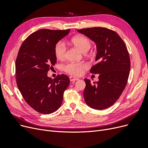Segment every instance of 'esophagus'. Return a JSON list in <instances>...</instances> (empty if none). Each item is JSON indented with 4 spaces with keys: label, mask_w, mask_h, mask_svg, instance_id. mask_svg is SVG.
Here are the masks:
<instances>
[{
    "label": "esophagus",
    "mask_w": 148,
    "mask_h": 148,
    "mask_svg": "<svg viewBox=\"0 0 148 148\" xmlns=\"http://www.w3.org/2000/svg\"><path fill=\"white\" fill-rule=\"evenodd\" d=\"M70 82H76V81H77V80H78V78H75V77H70Z\"/></svg>",
    "instance_id": "esophagus-1"
}]
</instances>
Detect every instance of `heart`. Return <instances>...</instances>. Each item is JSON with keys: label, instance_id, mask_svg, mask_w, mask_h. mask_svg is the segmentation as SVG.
<instances>
[{"label": "heart", "instance_id": "b5f03b06", "mask_svg": "<svg viewBox=\"0 0 148 148\" xmlns=\"http://www.w3.org/2000/svg\"><path fill=\"white\" fill-rule=\"evenodd\" d=\"M71 42L78 48L83 53H86L91 49L92 44L90 40L84 36H77L71 39ZM66 45L64 41L58 42L54 48V52L57 59L63 60L66 55ZM87 67V65L84 62L80 63H67L63 65L62 69L66 73L73 76H79L81 75L83 70Z\"/></svg>", "mask_w": 148, "mask_h": 148}]
</instances>
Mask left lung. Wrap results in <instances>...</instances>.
Wrapping results in <instances>:
<instances>
[{"label":"left lung","instance_id":"left-lung-1","mask_svg":"<svg viewBox=\"0 0 148 148\" xmlns=\"http://www.w3.org/2000/svg\"><path fill=\"white\" fill-rule=\"evenodd\" d=\"M96 44V64L90 70L99 74V81L93 84L84 79L83 95L86 104L94 109L103 110L112 106L126 86L130 71L127 48L115 31L101 27L78 29Z\"/></svg>","mask_w":148,"mask_h":148}]
</instances>
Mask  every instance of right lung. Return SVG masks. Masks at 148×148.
I'll list each match as a JSON object with an SVG mask.
<instances>
[{"label":"right lung","instance_id":"obj_1","mask_svg":"<svg viewBox=\"0 0 148 148\" xmlns=\"http://www.w3.org/2000/svg\"><path fill=\"white\" fill-rule=\"evenodd\" d=\"M70 29H41L22 43L16 57V81L27 104L39 113L54 112L62 105L64 92L70 84L65 75L52 79L47 72L57 62L54 48Z\"/></svg>","mask_w":148,"mask_h":148}]
</instances>
